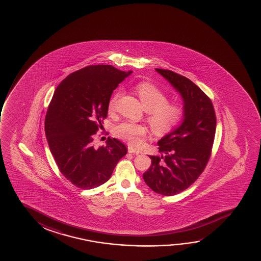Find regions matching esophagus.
<instances>
[{
	"instance_id": "34e87169",
	"label": "esophagus",
	"mask_w": 261,
	"mask_h": 261,
	"mask_svg": "<svg viewBox=\"0 0 261 261\" xmlns=\"http://www.w3.org/2000/svg\"><path fill=\"white\" fill-rule=\"evenodd\" d=\"M128 152L129 153H134V154H139V150H136L135 148H133V147L129 146L128 147Z\"/></svg>"
}]
</instances>
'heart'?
<instances>
[{
  "label": "heart",
  "instance_id": "heart-1",
  "mask_svg": "<svg viewBox=\"0 0 261 261\" xmlns=\"http://www.w3.org/2000/svg\"><path fill=\"white\" fill-rule=\"evenodd\" d=\"M136 91L144 108L148 111V120L150 125L159 132L166 133L178 125L185 116V107L179 102H168L166 93L149 82H141L136 86ZM115 93L109 101V110L113 111L118 99ZM147 129L141 124L124 121L116 125L114 135L119 139L132 145H138L139 137L146 134Z\"/></svg>",
  "mask_w": 261,
  "mask_h": 261
}]
</instances>
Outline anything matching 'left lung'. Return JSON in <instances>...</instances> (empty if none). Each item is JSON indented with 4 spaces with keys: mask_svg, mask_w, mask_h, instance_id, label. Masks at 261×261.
Instances as JSON below:
<instances>
[{
    "mask_svg": "<svg viewBox=\"0 0 261 261\" xmlns=\"http://www.w3.org/2000/svg\"><path fill=\"white\" fill-rule=\"evenodd\" d=\"M156 71L180 93L186 111L181 125L158 142L161 155L150 156L143 180L155 193L172 196L192 186L206 168L217 118L211 99L190 79L168 69Z\"/></svg>",
    "mask_w": 261,
    "mask_h": 261,
    "instance_id": "obj_1",
    "label": "left lung"
}]
</instances>
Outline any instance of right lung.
Masks as SVG:
<instances>
[{
	"mask_svg": "<svg viewBox=\"0 0 261 261\" xmlns=\"http://www.w3.org/2000/svg\"><path fill=\"white\" fill-rule=\"evenodd\" d=\"M131 73L111 65L87 66L68 75L54 92L44 121L45 136L61 174L77 188L103 185L127 153L116 138L108 137L106 146L98 149L93 142L107 118L111 94Z\"/></svg>",
	"mask_w": 261,
	"mask_h": 261,
	"instance_id": "right-lung-1",
	"label": "right lung"
}]
</instances>
